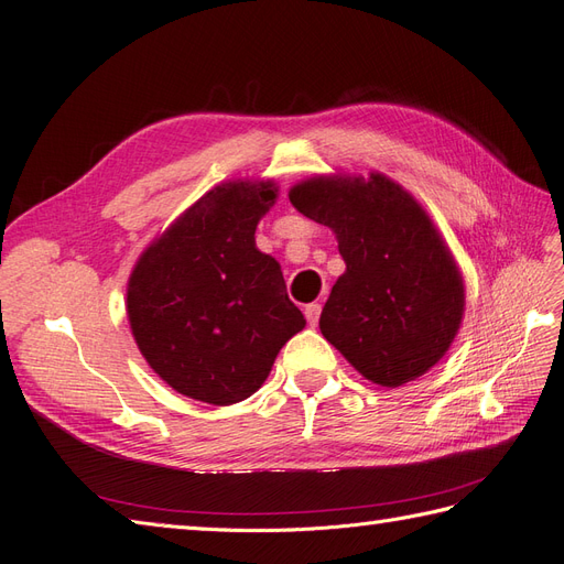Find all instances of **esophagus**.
I'll return each mask as SVG.
<instances>
[{
    "label": "esophagus",
    "instance_id": "1",
    "mask_svg": "<svg viewBox=\"0 0 564 564\" xmlns=\"http://www.w3.org/2000/svg\"><path fill=\"white\" fill-rule=\"evenodd\" d=\"M319 313H322V305L319 303H308V305H305V319H308L311 327H315V324H317Z\"/></svg>",
    "mask_w": 564,
    "mask_h": 564
}]
</instances>
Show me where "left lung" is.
<instances>
[{
    "mask_svg": "<svg viewBox=\"0 0 564 564\" xmlns=\"http://www.w3.org/2000/svg\"><path fill=\"white\" fill-rule=\"evenodd\" d=\"M289 202L332 228L346 261L319 315L322 336L386 388L433 369L458 334L466 286L429 212L379 172L305 178Z\"/></svg>",
    "mask_w": 564,
    "mask_h": 564,
    "instance_id": "8db88e82",
    "label": "left lung"
}]
</instances>
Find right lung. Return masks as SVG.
<instances>
[{"mask_svg": "<svg viewBox=\"0 0 564 564\" xmlns=\"http://www.w3.org/2000/svg\"><path fill=\"white\" fill-rule=\"evenodd\" d=\"M275 181H226L152 240L127 284V317L150 369L185 398L242 402L305 327L280 263L256 247Z\"/></svg>", "mask_w": 564, "mask_h": 564, "instance_id": "1", "label": "right lung"}]
</instances>
